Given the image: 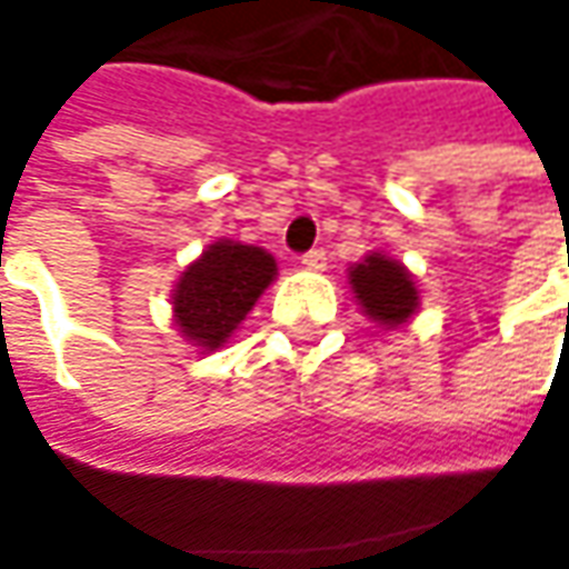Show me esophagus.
I'll list each match as a JSON object with an SVG mask.
<instances>
[{
    "instance_id": "esophagus-1",
    "label": "esophagus",
    "mask_w": 569,
    "mask_h": 569,
    "mask_svg": "<svg viewBox=\"0 0 569 569\" xmlns=\"http://www.w3.org/2000/svg\"><path fill=\"white\" fill-rule=\"evenodd\" d=\"M300 266H303V269H313V272L326 269V252H322V250L303 252V256H300Z\"/></svg>"
}]
</instances>
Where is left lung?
<instances>
[{
	"mask_svg": "<svg viewBox=\"0 0 569 569\" xmlns=\"http://www.w3.org/2000/svg\"><path fill=\"white\" fill-rule=\"evenodd\" d=\"M348 284L363 307V313L386 329H396L418 313L421 295L415 288V278L402 262L382 252H370L358 266H351Z\"/></svg>",
	"mask_w": 569,
	"mask_h": 569,
	"instance_id": "1",
	"label": "left lung"
}]
</instances>
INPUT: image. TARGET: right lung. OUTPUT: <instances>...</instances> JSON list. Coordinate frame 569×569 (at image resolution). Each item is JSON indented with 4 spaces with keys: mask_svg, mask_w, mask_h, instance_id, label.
Instances as JSON below:
<instances>
[{
    "mask_svg": "<svg viewBox=\"0 0 569 569\" xmlns=\"http://www.w3.org/2000/svg\"><path fill=\"white\" fill-rule=\"evenodd\" d=\"M278 274L272 252L218 240L211 243L173 288V322L187 341L218 351L247 319L256 300Z\"/></svg>",
    "mask_w": 569,
    "mask_h": 569,
    "instance_id": "add662e5",
    "label": "right lung"
}]
</instances>
